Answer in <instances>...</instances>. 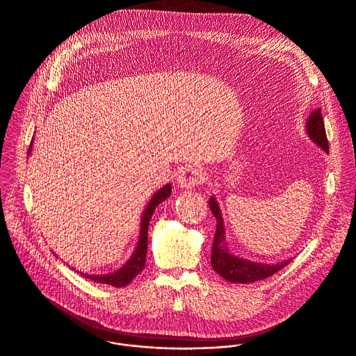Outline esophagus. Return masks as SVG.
<instances>
[{
    "label": "esophagus",
    "mask_w": 356,
    "mask_h": 356,
    "mask_svg": "<svg viewBox=\"0 0 356 356\" xmlns=\"http://www.w3.org/2000/svg\"><path fill=\"white\" fill-rule=\"evenodd\" d=\"M205 181V172L197 166H184L179 172L177 186L180 188H194Z\"/></svg>",
    "instance_id": "esophagus-1"
}]
</instances>
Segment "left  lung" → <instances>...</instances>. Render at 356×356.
Instances as JSON below:
<instances>
[{
    "instance_id": "left-lung-1",
    "label": "left lung",
    "mask_w": 356,
    "mask_h": 356,
    "mask_svg": "<svg viewBox=\"0 0 356 356\" xmlns=\"http://www.w3.org/2000/svg\"><path fill=\"white\" fill-rule=\"evenodd\" d=\"M306 130L309 137L325 152H328V140L325 136L324 122L321 115V108H316L307 118ZM209 208L216 218V232L212 243V256H211V266L213 270L226 281L236 282V284H250L264 278L274 275L277 271L288 266L292 259L281 261L278 264H261L254 263L250 260L241 259L229 252L227 246L225 245V227L220 209L215 197L209 200Z\"/></svg>"
}]
</instances>
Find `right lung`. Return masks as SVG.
<instances>
[{
    "label": "right lung",
    "instance_id": "right-lung-1",
    "mask_svg": "<svg viewBox=\"0 0 356 356\" xmlns=\"http://www.w3.org/2000/svg\"><path fill=\"white\" fill-rule=\"evenodd\" d=\"M31 148H32V145H31ZM31 148H29L28 154L31 152ZM170 193H172V186L166 184L158 193H155L154 197L151 198V201L147 205V208L144 211V215H143L138 246H137L134 254L131 256V259L120 270H117L115 273L108 274V275H86V274H81V275H85L86 278L92 280V281H95L97 284H106V285H111V286H115V288H122V286L129 285L143 271V268L145 267L149 220H151V218L154 215L155 208L162 201H165L168 197H170Z\"/></svg>",
    "mask_w": 356,
    "mask_h": 356
}]
</instances>
